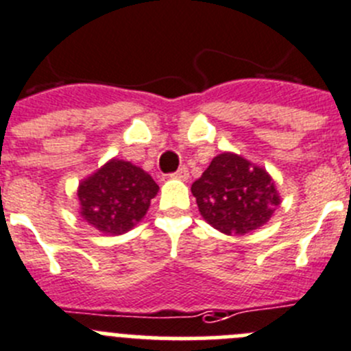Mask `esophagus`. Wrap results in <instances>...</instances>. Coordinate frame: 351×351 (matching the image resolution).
<instances>
[{"instance_id": "esophagus-1", "label": "esophagus", "mask_w": 351, "mask_h": 351, "mask_svg": "<svg viewBox=\"0 0 351 351\" xmlns=\"http://www.w3.org/2000/svg\"><path fill=\"white\" fill-rule=\"evenodd\" d=\"M171 176L175 180H182V182H186V180H189V168L182 166V168H180L176 173H173Z\"/></svg>"}]
</instances>
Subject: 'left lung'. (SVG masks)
Masks as SVG:
<instances>
[{"mask_svg":"<svg viewBox=\"0 0 351 351\" xmlns=\"http://www.w3.org/2000/svg\"><path fill=\"white\" fill-rule=\"evenodd\" d=\"M200 216L224 234H247L273 217L281 204L274 180L234 152H221L193 182Z\"/></svg>","mask_w":351,"mask_h":351,"instance_id":"8db88e82","label":"left lung"}]
</instances>
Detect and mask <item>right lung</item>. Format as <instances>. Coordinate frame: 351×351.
<instances>
[{"label":"right lung","instance_id":"add662e5","mask_svg":"<svg viewBox=\"0 0 351 351\" xmlns=\"http://www.w3.org/2000/svg\"><path fill=\"white\" fill-rule=\"evenodd\" d=\"M158 190L147 171L113 158L78 183V214L101 233L123 234L144 219Z\"/></svg>","mask_w":351,"mask_h":351}]
</instances>
